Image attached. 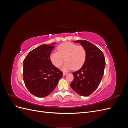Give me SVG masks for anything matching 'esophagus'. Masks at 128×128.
I'll use <instances>...</instances> for the list:
<instances>
[{
  "label": "esophagus",
  "mask_w": 128,
  "mask_h": 128,
  "mask_svg": "<svg viewBox=\"0 0 128 128\" xmlns=\"http://www.w3.org/2000/svg\"><path fill=\"white\" fill-rule=\"evenodd\" d=\"M67 74V72H63V76H65V75H66Z\"/></svg>",
  "instance_id": "1"
}]
</instances>
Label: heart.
<instances>
[{
    "instance_id": "b5f03b06",
    "label": "heart",
    "mask_w": 128,
    "mask_h": 128,
    "mask_svg": "<svg viewBox=\"0 0 128 128\" xmlns=\"http://www.w3.org/2000/svg\"><path fill=\"white\" fill-rule=\"evenodd\" d=\"M58 52L50 54V60L55 67L59 68L65 60L62 70L67 71L78 70L83 66L86 58V50L82 46H77L70 42H66L58 46Z\"/></svg>"
}]
</instances>
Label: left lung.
I'll use <instances>...</instances> for the list:
<instances>
[{
    "label": "left lung",
    "instance_id": "left-lung-1",
    "mask_svg": "<svg viewBox=\"0 0 128 128\" xmlns=\"http://www.w3.org/2000/svg\"><path fill=\"white\" fill-rule=\"evenodd\" d=\"M86 48V58L80 70L72 73L74 80L70 86L76 93L86 96L92 94L101 82L105 67L102 52L96 46L85 40H76Z\"/></svg>",
    "mask_w": 128,
    "mask_h": 128
}]
</instances>
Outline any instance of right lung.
Here are the masks:
<instances>
[{
	"label": "right lung",
	"mask_w": 128,
	"mask_h": 128,
	"mask_svg": "<svg viewBox=\"0 0 128 128\" xmlns=\"http://www.w3.org/2000/svg\"><path fill=\"white\" fill-rule=\"evenodd\" d=\"M54 43L42 45L34 49L23 62L25 86L31 94L37 97H45L51 94L62 76V72L50 60Z\"/></svg>",
	"instance_id": "1"
}]
</instances>
